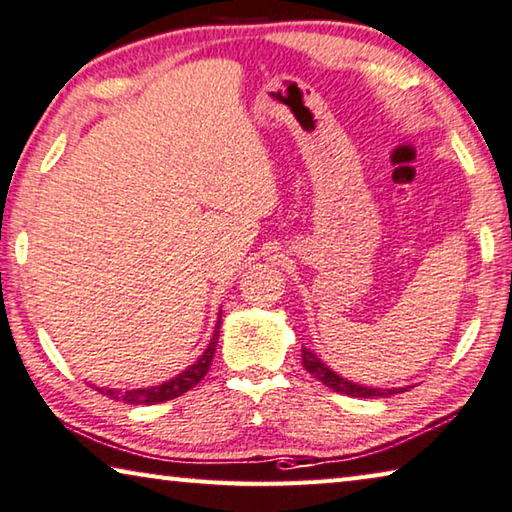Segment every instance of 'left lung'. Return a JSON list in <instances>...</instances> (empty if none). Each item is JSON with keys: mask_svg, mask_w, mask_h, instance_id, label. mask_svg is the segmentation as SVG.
<instances>
[{"mask_svg": "<svg viewBox=\"0 0 512 512\" xmlns=\"http://www.w3.org/2000/svg\"><path fill=\"white\" fill-rule=\"evenodd\" d=\"M303 367L307 373H312L316 380H321L323 385L330 387L332 392L346 394V396H355V399H376V396H392V394H401L408 392V387H394V389H380V387H364L358 383H351L348 378H342L337 371H332L326 362H321V358L310 351V348L303 346Z\"/></svg>", "mask_w": 512, "mask_h": 512, "instance_id": "8db88e82", "label": "left lung"}]
</instances>
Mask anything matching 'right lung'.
<instances>
[{
  "mask_svg": "<svg viewBox=\"0 0 512 512\" xmlns=\"http://www.w3.org/2000/svg\"><path fill=\"white\" fill-rule=\"evenodd\" d=\"M221 314L218 312V323H216V332L212 337V342L205 348V353L200 355L198 362H193L189 369H184L182 373H177L175 378L166 380V383L161 385H154V387H141V389H102V394H107L109 399H116V401H123L129 405H154V403H164L170 399H177V396H182L184 392H189L191 387H196L202 378H205V373L212 367V360H214V353H216V344H218V330H221Z\"/></svg>",
  "mask_w": 512,
  "mask_h": 512,
  "instance_id": "right-lung-1",
  "label": "right lung"
}]
</instances>
